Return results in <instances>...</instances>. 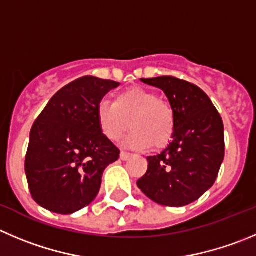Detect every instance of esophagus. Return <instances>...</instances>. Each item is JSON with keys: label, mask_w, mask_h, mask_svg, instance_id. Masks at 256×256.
Returning a JSON list of instances; mask_svg holds the SVG:
<instances>
[{"label": "esophagus", "mask_w": 256, "mask_h": 256, "mask_svg": "<svg viewBox=\"0 0 256 256\" xmlns=\"http://www.w3.org/2000/svg\"><path fill=\"white\" fill-rule=\"evenodd\" d=\"M130 157H132V154H130V153H126V152H122L120 153V160H128Z\"/></svg>", "instance_id": "esophagus-1"}]
</instances>
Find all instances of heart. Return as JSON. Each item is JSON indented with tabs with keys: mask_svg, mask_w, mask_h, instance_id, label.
Here are the masks:
<instances>
[{
	"mask_svg": "<svg viewBox=\"0 0 256 256\" xmlns=\"http://www.w3.org/2000/svg\"><path fill=\"white\" fill-rule=\"evenodd\" d=\"M100 132L112 142H119L128 128L132 132L126 144L133 150L162 148L172 140L176 114L168 102L144 88H130L114 96L113 103L102 100L96 106Z\"/></svg>",
	"mask_w": 256,
	"mask_h": 256,
	"instance_id": "1",
	"label": "heart"
}]
</instances>
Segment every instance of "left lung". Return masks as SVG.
Wrapping results in <instances>:
<instances>
[{"label": "left lung", "mask_w": 256, "mask_h": 256, "mask_svg": "<svg viewBox=\"0 0 256 256\" xmlns=\"http://www.w3.org/2000/svg\"><path fill=\"white\" fill-rule=\"evenodd\" d=\"M140 80L164 92L176 130L166 150L147 157L148 170L137 186L160 205L186 206L215 184L225 156L222 119L197 85L174 76Z\"/></svg>", "instance_id": "obj_1"}]
</instances>
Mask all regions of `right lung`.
Listing matches in <instances>:
<instances>
[{
  "label": "right lung",
  "mask_w": 256,
  "mask_h": 256,
  "mask_svg": "<svg viewBox=\"0 0 256 256\" xmlns=\"http://www.w3.org/2000/svg\"><path fill=\"white\" fill-rule=\"evenodd\" d=\"M119 82L82 76L58 92L34 123L25 172L31 196L51 212L69 215L93 202L103 172L119 150L100 132L96 106Z\"/></svg>",
  "instance_id": "1"
}]
</instances>
